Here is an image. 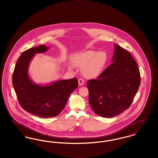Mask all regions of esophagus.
<instances>
[{
  "instance_id": "esophagus-1",
  "label": "esophagus",
  "mask_w": 158,
  "mask_h": 158,
  "mask_svg": "<svg viewBox=\"0 0 158 158\" xmlns=\"http://www.w3.org/2000/svg\"><path fill=\"white\" fill-rule=\"evenodd\" d=\"M78 83H79V86H82L84 84V81L82 79H79V80H78Z\"/></svg>"
}]
</instances>
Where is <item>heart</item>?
Here are the masks:
<instances>
[{
  "mask_svg": "<svg viewBox=\"0 0 158 158\" xmlns=\"http://www.w3.org/2000/svg\"><path fill=\"white\" fill-rule=\"evenodd\" d=\"M108 60V56L104 52L88 51L75 55L73 57L74 64L83 69V76L88 79L98 77L103 72ZM70 69H72L69 67Z\"/></svg>",
  "mask_w": 158,
  "mask_h": 158,
  "instance_id": "heart-1",
  "label": "heart"
}]
</instances>
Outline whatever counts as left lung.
Instances as JSON below:
<instances>
[{"label":"left lung","instance_id":"left-lung-1","mask_svg":"<svg viewBox=\"0 0 158 158\" xmlns=\"http://www.w3.org/2000/svg\"><path fill=\"white\" fill-rule=\"evenodd\" d=\"M112 62L98 77L88 81L89 102L94 113L113 117L126 110L140 84L138 66L132 56L114 44Z\"/></svg>","mask_w":158,"mask_h":158}]
</instances>
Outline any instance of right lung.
I'll return each mask as SVG.
<instances>
[{
  "label": "right lung",
  "mask_w": 158,
  "mask_h": 158,
  "mask_svg": "<svg viewBox=\"0 0 158 158\" xmlns=\"http://www.w3.org/2000/svg\"><path fill=\"white\" fill-rule=\"evenodd\" d=\"M49 48L41 45L23 52L16 62L12 76L13 86L21 107L42 118L58 115L64 108L71 93L78 86L76 78L45 85L32 81L28 74L31 60L36 54L45 53Z\"/></svg>",
  "instance_id": "add662e5"
}]
</instances>
